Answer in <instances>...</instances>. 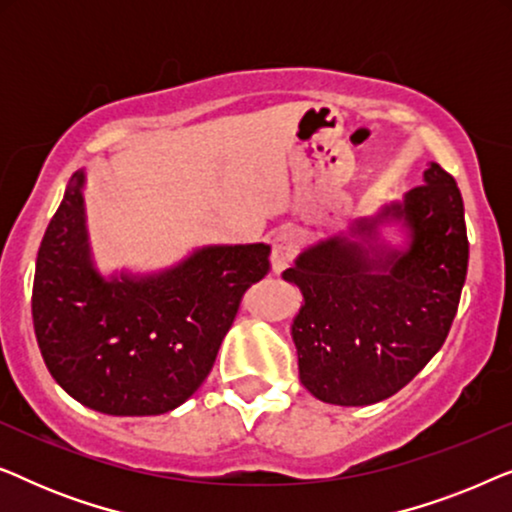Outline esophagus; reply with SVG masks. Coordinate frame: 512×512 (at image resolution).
<instances>
[{"label": "esophagus", "instance_id": "obj_1", "mask_svg": "<svg viewBox=\"0 0 512 512\" xmlns=\"http://www.w3.org/2000/svg\"><path fill=\"white\" fill-rule=\"evenodd\" d=\"M298 251H300V237L296 230L289 226L279 230V233L272 237V254H270L272 270L282 272L286 265L298 256Z\"/></svg>", "mask_w": 512, "mask_h": 512}]
</instances>
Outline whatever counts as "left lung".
I'll return each instance as SVG.
<instances>
[{
    "label": "left lung",
    "instance_id": "left-lung-1",
    "mask_svg": "<svg viewBox=\"0 0 512 512\" xmlns=\"http://www.w3.org/2000/svg\"><path fill=\"white\" fill-rule=\"evenodd\" d=\"M401 222L409 247L379 240ZM468 270L464 200L438 163L403 202L331 235L284 270L303 293L291 324L300 382L333 405H370L401 391L443 347Z\"/></svg>",
    "mask_w": 512,
    "mask_h": 512
}]
</instances>
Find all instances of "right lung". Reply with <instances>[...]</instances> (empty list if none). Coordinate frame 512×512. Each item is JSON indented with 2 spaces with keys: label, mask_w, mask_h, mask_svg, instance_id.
I'll return each mask as SVG.
<instances>
[{
  "label": "right lung",
  "mask_w": 512,
  "mask_h": 512,
  "mask_svg": "<svg viewBox=\"0 0 512 512\" xmlns=\"http://www.w3.org/2000/svg\"><path fill=\"white\" fill-rule=\"evenodd\" d=\"M86 174L74 172L41 240L32 321L53 380L90 410L163 415L212 370L244 291L270 272L268 244L195 249L156 275L102 277L90 254Z\"/></svg>",
  "instance_id": "right-lung-1"
}]
</instances>
